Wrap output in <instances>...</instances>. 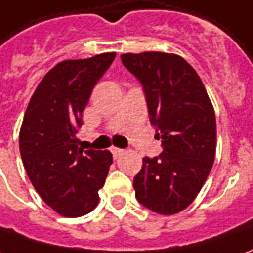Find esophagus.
<instances>
[{
	"label": "esophagus",
	"instance_id": "obj_1",
	"mask_svg": "<svg viewBox=\"0 0 253 253\" xmlns=\"http://www.w3.org/2000/svg\"><path fill=\"white\" fill-rule=\"evenodd\" d=\"M112 154H113V156H115V158L118 159L119 156H122L123 154H125V151H123V149H120V148H112Z\"/></svg>",
	"mask_w": 253,
	"mask_h": 253
}]
</instances>
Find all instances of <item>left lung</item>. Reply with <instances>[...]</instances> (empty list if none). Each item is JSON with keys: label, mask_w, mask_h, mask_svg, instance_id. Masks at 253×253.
<instances>
[{"label": "left lung", "mask_w": 253, "mask_h": 253, "mask_svg": "<svg viewBox=\"0 0 253 253\" xmlns=\"http://www.w3.org/2000/svg\"><path fill=\"white\" fill-rule=\"evenodd\" d=\"M122 62L140 80L151 125L163 152L142 159L134 177L135 198L159 214H176L205 184L216 155V116L205 85L176 54H123Z\"/></svg>", "instance_id": "left-lung-1"}]
</instances>
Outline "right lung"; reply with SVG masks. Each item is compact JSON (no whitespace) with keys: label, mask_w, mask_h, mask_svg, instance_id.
Instances as JSON below:
<instances>
[{"label":"right lung","mask_w":253,"mask_h":253,"mask_svg":"<svg viewBox=\"0 0 253 253\" xmlns=\"http://www.w3.org/2000/svg\"><path fill=\"white\" fill-rule=\"evenodd\" d=\"M115 52L63 61L41 80L25 112L19 149L26 173L42 201L65 217H80L98 205L112 154L79 147L77 128L91 91Z\"/></svg>","instance_id":"right-lung-1"}]
</instances>
